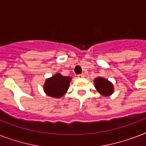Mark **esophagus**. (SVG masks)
Segmentation results:
<instances>
[{
  "label": "esophagus",
  "mask_w": 146,
  "mask_h": 146,
  "mask_svg": "<svg viewBox=\"0 0 146 146\" xmlns=\"http://www.w3.org/2000/svg\"><path fill=\"white\" fill-rule=\"evenodd\" d=\"M77 76H78V78H83L85 76H84V74H83V73H82V74H79Z\"/></svg>",
  "instance_id": "1"
}]
</instances>
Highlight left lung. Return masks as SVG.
Segmentation results:
<instances>
[{"label": "left lung", "mask_w": 146, "mask_h": 146, "mask_svg": "<svg viewBox=\"0 0 146 146\" xmlns=\"http://www.w3.org/2000/svg\"><path fill=\"white\" fill-rule=\"evenodd\" d=\"M96 90L103 96H110L113 92V85L108 80L102 76L96 78L93 81Z\"/></svg>", "instance_id": "left-lung-1"}]
</instances>
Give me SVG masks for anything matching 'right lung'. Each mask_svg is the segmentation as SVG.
Instances as JSON below:
<instances>
[{
	"instance_id": "right-lung-1",
	"label": "right lung",
	"mask_w": 146,
	"mask_h": 146,
	"mask_svg": "<svg viewBox=\"0 0 146 146\" xmlns=\"http://www.w3.org/2000/svg\"><path fill=\"white\" fill-rule=\"evenodd\" d=\"M71 80L72 78L70 76H64L60 73H57L45 80L43 86L44 93L55 98L63 97L68 90Z\"/></svg>"
}]
</instances>
